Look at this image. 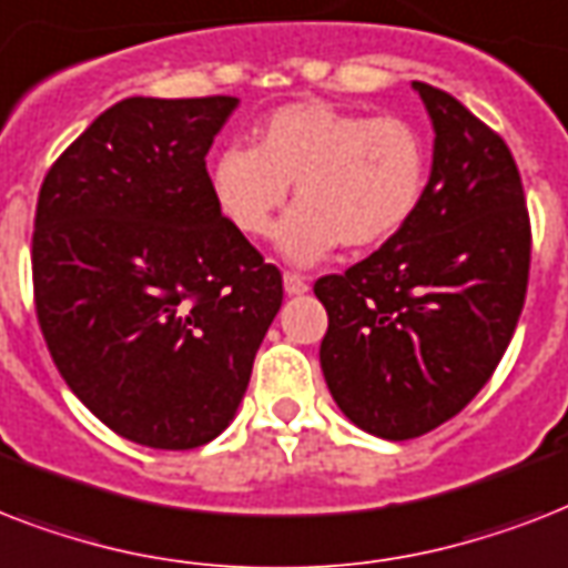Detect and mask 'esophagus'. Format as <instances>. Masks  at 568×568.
Here are the masks:
<instances>
[{"label":"esophagus","mask_w":568,"mask_h":568,"mask_svg":"<svg viewBox=\"0 0 568 568\" xmlns=\"http://www.w3.org/2000/svg\"><path fill=\"white\" fill-rule=\"evenodd\" d=\"M283 288H285V294H306L310 292V283H306V276H301V274H285Z\"/></svg>","instance_id":"1"}]
</instances>
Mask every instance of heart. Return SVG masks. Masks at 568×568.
Masks as SVG:
<instances>
[{"label":"heart","instance_id":"1","mask_svg":"<svg viewBox=\"0 0 568 568\" xmlns=\"http://www.w3.org/2000/svg\"><path fill=\"white\" fill-rule=\"evenodd\" d=\"M294 185L276 247L315 265L342 244L377 247L413 221L427 185V146L404 118H368L333 102H292L256 129V144L214 155L209 189L247 239H265Z\"/></svg>","mask_w":568,"mask_h":568}]
</instances>
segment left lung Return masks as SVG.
Masks as SVG:
<instances>
[{
  "mask_svg": "<svg viewBox=\"0 0 568 568\" xmlns=\"http://www.w3.org/2000/svg\"><path fill=\"white\" fill-rule=\"evenodd\" d=\"M433 164L413 221L345 274L321 276V372L359 430L415 439L486 386L519 324L530 221L519 168L450 93L413 82Z\"/></svg>",
  "mask_w": 568,
  "mask_h": 568,
  "instance_id": "obj_1",
  "label": "left lung"
}]
</instances>
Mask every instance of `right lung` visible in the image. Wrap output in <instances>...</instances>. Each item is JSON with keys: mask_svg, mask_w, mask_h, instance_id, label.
<instances>
[{"mask_svg": "<svg viewBox=\"0 0 568 568\" xmlns=\"http://www.w3.org/2000/svg\"><path fill=\"white\" fill-rule=\"evenodd\" d=\"M235 97H129L49 168L31 274L52 363L123 439L221 436L283 306V276L232 230L205 153Z\"/></svg>", "mask_w": 568, "mask_h": 568, "instance_id": "right-lung-1", "label": "right lung"}]
</instances>
